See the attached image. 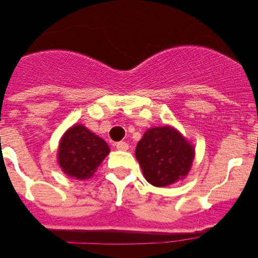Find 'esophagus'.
Returning <instances> with one entry per match:
<instances>
[{
	"label": "esophagus",
	"instance_id": "obj_1",
	"mask_svg": "<svg viewBox=\"0 0 258 258\" xmlns=\"http://www.w3.org/2000/svg\"><path fill=\"white\" fill-rule=\"evenodd\" d=\"M116 147H117V150H121V151H127V150H128V144L124 141L117 142Z\"/></svg>",
	"mask_w": 258,
	"mask_h": 258
}]
</instances>
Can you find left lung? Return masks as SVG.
<instances>
[{"instance_id": "8db88e82", "label": "left lung", "mask_w": 258, "mask_h": 258, "mask_svg": "<svg viewBox=\"0 0 258 258\" xmlns=\"http://www.w3.org/2000/svg\"><path fill=\"white\" fill-rule=\"evenodd\" d=\"M135 155L145 179L162 187L186 176L196 157V147L172 126H159L145 132Z\"/></svg>"}]
</instances>
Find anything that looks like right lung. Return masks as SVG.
<instances>
[{
	"instance_id": "obj_1",
	"label": "right lung",
	"mask_w": 258,
	"mask_h": 258,
	"mask_svg": "<svg viewBox=\"0 0 258 258\" xmlns=\"http://www.w3.org/2000/svg\"><path fill=\"white\" fill-rule=\"evenodd\" d=\"M109 154L103 139L83 124L69 127L59 141L57 162L64 174L77 180L91 179Z\"/></svg>"
}]
</instances>
